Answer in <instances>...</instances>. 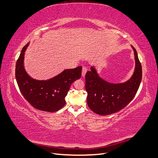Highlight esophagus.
I'll return each instance as SVG.
<instances>
[{
  "label": "esophagus",
  "mask_w": 158,
  "mask_h": 158,
  "mask_svg": "<svg viewBox=\"0 0 158 158\" xmlns=\"http://www.w3.org/2000/svg\"><path fill=\"white\" fill-rule=\"evenodd\" d=\"M86 72H87V68L86 67H85V66H84V67L82 68V76L83 77H85Z\"/></svg>",
  "instance_id": "34e87169"
}]
</instances>
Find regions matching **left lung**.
Masks as SVG:
<instances>
[{
  "instance_id": "1",
  "label": "left lung",
  "mask_w": 158,
  "mask_h": 158,
  "mask_svg": "<svg viewBox=\"0 0 158 158\" xmlns=\"http://www.w3.org/2000/svg\"><path fill=\"white\" fill-rule=\"evenodd\" d=\"M132 47L135 52L136 66L135 71L128 81L115 85L101 78L94 68L86 72L87 104L95 114L101 115L114 114L124 108L135 97L141 82L142 67L136 49Z\"/></svg>"
}]
</instances>
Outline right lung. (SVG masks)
<instances>
[{
  "label": "right lung",
  "instance_id": "right-lung-1",
  "mask_svg": "<svg viewBox=\"0 0 158 158\" xmlns=\"http://www.w3.org/2000/svg\"><path fill=\"white\" fill-rule=\"evenodd\" d=\"M22 48L15 66V78L21 93L31 106L41 111L55 112L65 106V97L72 84L80 78L82 66L65 69L48 80H36L27 75L23 67L24 53L28 46Z\"/></svg>",
  "mask_w": 158,
  "mask_h": 158
}]
</instances>
